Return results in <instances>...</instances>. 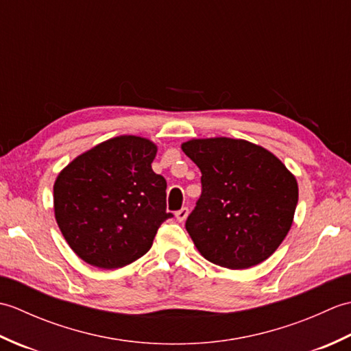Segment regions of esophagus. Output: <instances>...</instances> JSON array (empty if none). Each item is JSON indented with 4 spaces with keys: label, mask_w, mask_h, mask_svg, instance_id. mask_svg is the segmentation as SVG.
<instances>
[{
    "label": "esophagus",
    "mask_w": 351,
    "mask_h": 351,
    "mask_svg": "<svg viewBox=\"0 0 351 351\" xmlns=\"http://www.w3.org/2000/svg\"><path fill=\"white\" fill-rule=\"evenodd\" d=\"M189 208L187 206H184V208H181V210L180 211H176V220L178 221H184L185 219H187L189 217Z\"/></svg>",
    "instance_id": "1"
}]
</instances>
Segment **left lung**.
Listing matches in <instances>:
<instances>
[{
	"instance_id": "obj_1",
	"label": "left lung",
	"mask_w": 351,
	"mask_h": 351,
	"mask_svg": "<svg viewBox=\"0 0 351 351\" xmlns=\"http://www.w3.org/2000/svg\"><path fill=\"white\" fill-rule=\"evenodd\" d=\"M200 169L202 195L185 221L213 264L241 270L263 263L293 225L299 187L279 158L245 140L197 138L182 145Z\"/></svg>"
}]
</instances>
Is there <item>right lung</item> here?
<instances>
[{"mask_svg":"<svg viewBox=\"0 0 351 351\" xmlns=\"http://www.w3.org/2000/svg\"><path fill=\"white\" fill-rule=\"evenodd\" d=\"M156 146L121 136L77 156L57 176L54 213L71 249L87 264L119 268L151 249L166 211L167 182L152 170Z\"/></svg>","mask_w":351,"mask_h":351,"instance_id":"obj_1","label":"right lung"}]
</instances>
